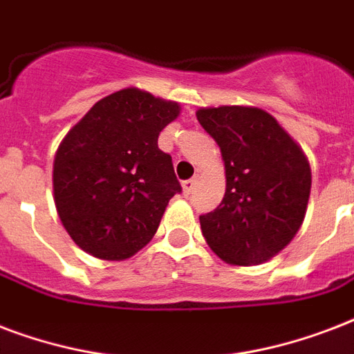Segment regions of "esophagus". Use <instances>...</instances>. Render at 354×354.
<instances>
[{
	"instance_id": "esophagus-1",
	"label": "esophagus",
	"mask_w": 354,
	"mask_h": 354,
	"mask_svg": "<svg viewBox=\"0 0 354 354\" xmlns=\"http://www.w3.org/2000/svg\"><path fill=\"white\" fill-rule=\"evenodd\" d=\"M197 185V177H194V179H188L183 183V190H185V194H190L192 190H194V186Z\"/></svg>"
}]
</instances>
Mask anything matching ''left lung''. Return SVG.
<instances>
[{"instance_id": "8db88e82", "label": "left lung", "mask_w": 354, "mask_h": 354, "mask_svg": "<svg viewBox=\"0 0 354 354\" xmlns=\"http://www.w3.org/2000/svg\"><path fill=\"white\" fill-rule=\"evenodd\" d=\"M196 116L220 146L225 166L223 201L199 216L203 236L227 264H264L303 225L312 188L308 158L259 106H199Z\"/></svg>"}]
</instances>
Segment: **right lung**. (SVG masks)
I'll return each mask as SVG.
<instances>
[{
  "label": "right lung",
  "mask_w": 354,
  "mask_h": 354,
  "mask_svg": "<svg viewBox=\"0 0 354 354\" xmlns=\"http://www.w3.org/2000/svg\"><path fill=\"white\" fill-rule=\"evenodd\" d=\"M180 114L177 101L136 86L100 100L55 153L53 199L73 242L101 260L131 259L155 236L180 192L158 134Z\"/></svg>",
  "instance_id": "obj_1"
}]
</instances>
